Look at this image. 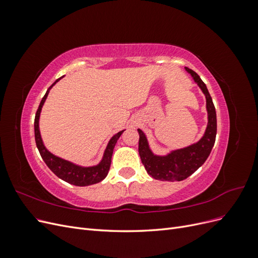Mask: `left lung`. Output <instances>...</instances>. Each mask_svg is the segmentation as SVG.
Listing matches in <instances>:
<instances>
[{
    "instance_id": "left-lung-1",
    "label": "left lung",
    "mask_w": 258,
    "mask_h": 258,
    "mask_svg": "<svg viewBox=\"0 0 258 258\" xmlns=\"http://www.w3.org/2000/svg\"><path fill=\"white\" fill-rule=\"evenodd\" d=\"M187 73H189L199 88L204 92L207 100L208 124L204 136L191 145L183 148H177L169 152L166 155H156L150 147V143L146 135L141 129L139 132V154L141 161L145 167L147 173L155 179L159 181H183L195 171H197L204 165L209 155L212 151L216 138V112L212 98L206 84L201 81L200 76L192 70L185 68Z\"/></svg>"
}]
</instances>
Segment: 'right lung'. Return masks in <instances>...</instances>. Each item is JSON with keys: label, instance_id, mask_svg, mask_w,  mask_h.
Returning a JSON list of instances; mask_svg holds the SVG:
<instances>
[{"label": "right lung", "instance_id": "add662e5", "mask_svg": "<svg viewBox=\"0 0 258 258\" xmlns=\"http://www.w3.org/2000/svg\"><path fill=\"white\" fill-rule=\"evenodd\" d=\"M63 77L64 75L61 76L60 79H58L47 89L45 96L41 101L40 106H38L36 111L35 119H34V136H35V143L37 146V150L40 152L42 158L45 161L46 165H47V167L59 178L63 179V181L75 186H88L92 184H97L106 177L108 170H110V167H111L114 147L117 143V140L119 139V137L122 135V132L124 130L117 132L116 135H114L110 139V141H108L105 151L103 153L102 159H101V161L96 166L83 167L80 165H76L74 162L66 160L63 158H60L58 156L50 153L44 145V142L42 140L41 131H40V116H41L43 105L45 103L46 99H47L50 89L53 87V85H56V83H58L61 79H63Z\"/></svg>", "mask_w": 258, "mask_h": 258}]
</instances>
